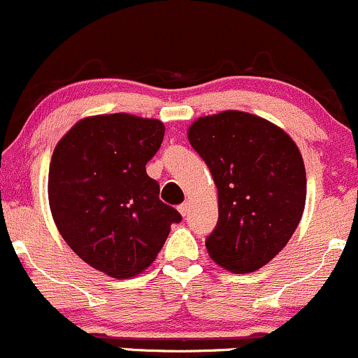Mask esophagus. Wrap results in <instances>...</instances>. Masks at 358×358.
<instances>
[{
  "instance_id": "1",
  "label": "esophagus",
  "mask_w": 358,
  "mask_h": 358,
  "mask_svg": "<svg viewBox=\"0 0 358 358\" xmlns=\"http://www.w3.org/2000/svg\"><path fill=\"white\" fill-rule=\"evenodd\" d=\"M188 209H190V206H188V203L185 202V203H182V206L178 207V212L183 215V217H185V215L188 214Z\"/></svg>"
}]
</instances>
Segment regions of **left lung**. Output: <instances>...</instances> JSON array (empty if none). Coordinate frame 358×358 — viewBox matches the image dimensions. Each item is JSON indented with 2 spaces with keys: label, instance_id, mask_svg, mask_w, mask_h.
<instances>
[{
  "label": "left lung",
  "instance_id": "obj_1",
  "mask_svg": "<svg viewBox=\"0 0 358 358\" xmlns=\"http://www.w3.org/2000/svg\"><path fill=\"white\" fill-rule=\"evenodd\" d=\"M187 136L217 187L209 257L227 272H257L285 248L304 212L299 148L278 125L239 110L199 117Z\"/></svg>",
  "mask_w": 358,
  "mask_h": 358
}]
</instances>
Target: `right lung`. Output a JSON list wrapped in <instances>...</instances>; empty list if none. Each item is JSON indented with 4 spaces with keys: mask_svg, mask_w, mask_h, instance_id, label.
I'll list each match as a JSON object with an SVG mask.
<instances>
[{
    "mask_svg": "<svg viewBox=\"0 0 358 358\" xmlns=\"http://www.w3.org/2000/svg\"><path fill=\"white\" fill-rule=\"evenodd\" d=\"M163 136L158 119L92 115L76 122L52 152L47 192L59 233L81 260L112 278L143 273L171 224L182 221L146 173Z\"/></svg>",
    "mask_w": 358,
    "mask_h": 358,
    "instance_id": "add662e5",
    "label": "right lung"
}]
</instances>
